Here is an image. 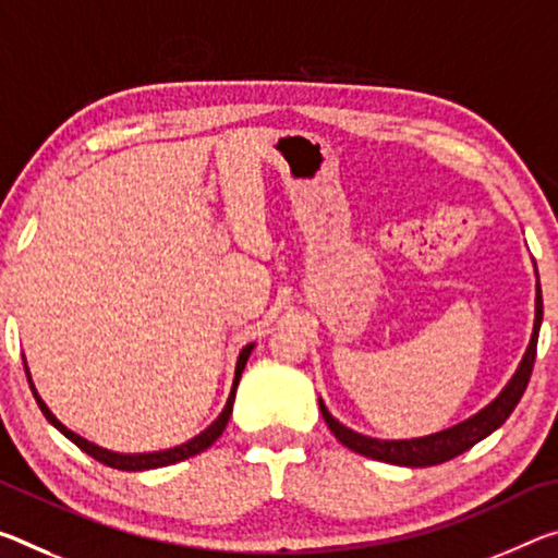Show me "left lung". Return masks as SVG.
Instances as JSON below:
<instances>
[{"mask_svg": "<svg viewBox=\"0 0 558 558\" xmlns=\"http://www.w3.org/2000/svg\"><path fill=\"white\" fill-rule=\"evenodd\" d=\"M542 315H544V303H542V286H538L534 335H532V342H529L526 355L517 369V375L511 377V383L504 387V392L497 397V400H494L489 407H484V410L480 414H474V417L457 424V427L437 432V435H429V437H420V439H402V441L373 439V437L357 435V432H352L350 427H344V424L335 420L332 414L327 412V407L320 402V412L327 422V427H330L332 435L338 437L344 447L352 449V452L377 459V462H390L400 466H435L441 462H449V459H454L462 452H466V449H472L476 441L489 437L492 432L499 429L501 424L509 420V414L514 412L521 395L526 390L529 379H532Z\"/></svg>", "mask_w": 558, "mask_h": 558, "instance_id": "left-lung-1", "label": "left lung"}]
</instances>
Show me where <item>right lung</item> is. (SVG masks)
Listing matches in <instances>:
<instances>
[{
	"label": "right lung",
	"mask_w": 558,
	"mask_h": 558,
	"mask_svg": "<svg viewBox=\"0 0 558 558\" xmlns=\"http://www.w3.org/2000/svg\"><path fill=\"white\" fill-rule=\"evenodd\" d=\"M251 350H253V344H245L243 352H241V357H238L233 390H231V397H228V402H226V407H223V412H220V417H218L214 424H210L208 429H203L198 437H193L191 441H185V445H181V447L166 449V452H154V454H117V452H109V449L96 447V445H92V441H86L84 437H78V435H74V432H69V429L64 427V424H61V422L54 417V414L49 412V407L39 400V395H37V392H34V397H37V402H39V407H41L44 417H47L51 424H54V427L61 432V435H66L69 439H72L76 447H82L86 454H92L94 459H99L101 464H106V466H113V470H123V472H144V470H156V466H168V464L183 462V459H189V457H196V454H201L203 449H208V447L214 445V441H216L220 435H223L226 424H228V420H231L233 400H235V390H238V383H241V375H243V369H245V362H247V355H251ZM32 390H34V387H32Z\"/></svg>",
	"instance_id": "obj_1"
}]
</instances>
